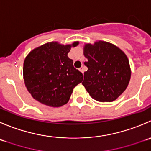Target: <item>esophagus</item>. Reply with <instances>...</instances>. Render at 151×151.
I'll use <instances>...</instances> for the list:
<instances>
[{
    "label": "esophagus",
    "instance_id": "34e87169",
    "mask_svg": "<svg viewBox=\"0 0 151 151\" xmlns=\"http://www.w3.org/2000/svg\"><path fill=\"white\" fill-rule=\"evenodd\" d=\"M79 70H80V71H81V72L83 74V72H84V68H83V67H81V68H79Z\"/></svg>",
    "mask_w": 151,
    "mask_h": 151
}]
</instances>
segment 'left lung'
<instances>
[{
	"instance_id": "obj_1",
	"label": "left lung",
	"mask_w": 151,
	"mask_h": 151,
	"mask_svg": "<svg viewBox=\"0 0 151 151\" xmlns=\"http://www.w3.org/2000/svg\"><path fill=\"white\" fill-rule=\"evenodd\" d=\"M83 55L88 59L82 83L91 96L99 102H112L127 88L131 80L129 60L123 51L108 42L86 43Z\"/></svg>"
}]
</instances>
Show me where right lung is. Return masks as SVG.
<instances>
[{
  "label": "right lung",
  "mask_w": 151,
  "mask_h": 151,
  "mask_svg": "<svg viewBox=\"0 0 151 151\" xmlns=\"http://www.w3.org/2000/svg\"><path fill=\"white\" fill-rule=\"evenodd\" d=\"M78 41L63 45L49 42L31 51L23 63L25 86L32 97L43 105L60 107L68 102L83 76L68 57Z\"/></svg>",
  "instance_id": "obj_1"
}]
</instances>
